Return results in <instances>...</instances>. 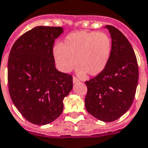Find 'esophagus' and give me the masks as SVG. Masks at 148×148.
Returning <instances> with one entry per match:
<instances>
[{
    "label": "esophagus",
    "mask_w": 148,
    "mask_h": 148,
    "mask_svg": "<svg viewBox=\"0 0 148 148\" xmlns=\"http://www.w3.org/2000/svg\"><path fill=\"white\" fill-rule=\"evenodd\" d=\"M79 82V79H77V77H73V82H74V83H77V82Z\"/></svg>",
    "instance_id": "34e87169"
}]
</instances>
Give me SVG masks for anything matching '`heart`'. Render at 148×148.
Returning <instances> with one entry per match:
<instances>
[{
	"label": "heart",
	"mask_w": 148,
	"mask_h": 148,
	"mask_svg": "<svg viewBox=\"0 0 148 148\" xmlns=\"http://www.w3.org/2000/svg\"><path fill=\"white\" fill-rule=\"evenodd\" d=\"M112 43L104 32L78 31L65 38L53 49V57L60 71L69 73L77 65V73L96 76L103 71L110 60Z\"/></svg>",
	"instance_id": "obj_1"
}]
</instances>
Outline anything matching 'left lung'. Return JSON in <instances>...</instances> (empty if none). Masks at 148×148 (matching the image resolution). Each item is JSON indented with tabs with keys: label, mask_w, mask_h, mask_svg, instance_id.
<instances>
[{
	"label": "left lung",
	"mask_w": 148,
	"mask_h": 148,
	"mask_svg": "<svg viewBox=\"0 0 148 148\" xmlns=\"http://www.w3.org/2000/svg\"><path fill=\"white\" fill-rule=\"evenodd\" d=\"M112 50L103 72L85 82L88 91L85 108L96 119L105 122L115 121L132 105L138 84L139 70L134 51L125 35L108 25Z\"/></svg>",
	"instance_id": "8db88e82"
}]
</instances>
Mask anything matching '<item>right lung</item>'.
<instances>
[{"mask_svg": "<svg viewBox=\"0 0 148 148\" xmlns=\"http://www.w3.org/2000/svg\"><path fill=\"white\" fill-rule=\"evenodd\" d=\"M63 33V27H36L18 38L10 52V96L33 124L44 125L59 118L63 99L73 88L72 76L58 71L55 66L53 45Z\"/></svg>", "mask_w": 148, "mask_h": 148, "instance_id": "obj_1", "label": "right lung"}]
</instances>
